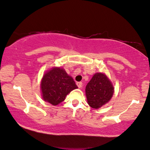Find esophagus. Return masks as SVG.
Here are the masks:
<instances>
[{
	"label": "esophagus",
	"instance_id": "esophagus-1",
	"mask_svg": "<svg viewBox=\"0 0 150 150\" xmlns=\"http://www.w3.org/2000/svg\"><path fill=\"white\" fill-rule=\"evenodd\" d=\"M76 84H77V86H78L79 88H81V86H82V83H81V81H79V82H77Z\"/></svg>",
	"mask_w": 150,
	"mask_h": 150
}]
</instances>
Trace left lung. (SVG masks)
I'll list each match as a JSON object with an SVG mask.
<instances>
[{
  "instance_id": "left-lung-1",
  "label": "left lung",
  "mask_w": 150,
  "mask_h": 150,
  "mask_svg": "<svg viewBox=\"0 0 150 150\" xmlns=\"http://www.w3.org/2000/svg\"><path fill=\"white\" fill-rule=\"evenodd\" d=\"M87 103L94 109H98L109 101L114 93V87L106 75L96 74L85 89Z\"/></svg>"
}]
</instances>
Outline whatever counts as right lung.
<instances>
[{"instance_id":"1","label":"right lung","mask_w":150,"mask_h":150,"mask_svg":"<svg viewBox=\"0 0 150 150\" xmlns=\"http://www.w3.org/2000/svg\"><path fill=\"white\" fill-rule=\"evenodd\" d=\"M43 98L56 106L65 100L66 96L77 86L73 78L60 68H53L43 76L41 83Z\"/></svg>"}]
</instances>
